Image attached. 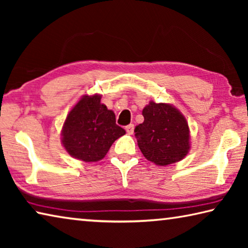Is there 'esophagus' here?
I'll list each match as a JSON object with an SVG mask.
<instances>
[{"label": "esophagus", "mask_w": 248, "mask_h": 248, "mask_svg": "<svg viewBox=\"0 0 248 248\" xmlns=\"http://www.w3.org/2000/svg\"><path fill=\"white\" fill-rule=\"evenodd\" d=\"M125 131H127L128 134H132L134 131V124H130L128 125H125Z\"/></svg>", "instance_id": "obj_1"}]
</instances>
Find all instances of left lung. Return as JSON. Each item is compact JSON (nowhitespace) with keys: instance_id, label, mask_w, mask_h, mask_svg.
<instances>
[{"instance_id":"8db88e82","label":"left lung","mask_w":248,"mask_h":248,"mask_svg":"<svg viewBox=\"0 0 248 248\" xmlns=\"http://www.w3.org/2000/svg\"><path fill=\"white\" fill-rule=\"evenodd\" d=\"M144 121L134 129L138 145L145 158L159 166L183 159L189 151V128L185 117L171 105L150 102Z\"/></svg>"}]
</instances>
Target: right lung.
<instances>
[{
  "mask_svg": "<svg viewBox=\"0 0 248 248\" xmlns=\"http://www.w3.org/2000/svg\"><path fill=\"white\" fill-rule=\"evenodd\" d=\"M100 95L84 96L69 112L62 129L68 153L85 162L102 159L111 144L125 133L116 124L114 111L100 103Z\"/></svg>",
  "mask_w": 248,
  "mask_h": 248,
  "instance_id": "obj_1",
  "label": "right lung"
}]
</instances>
